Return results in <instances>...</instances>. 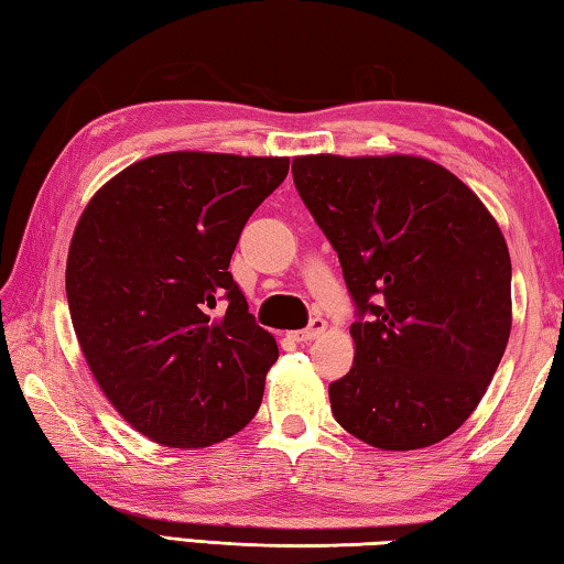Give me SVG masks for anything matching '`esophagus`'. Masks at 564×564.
<instances>
[{
  "instance_id": "1",
  "label": "esophagus",
  "mask_w": 564,
  "mask_h": 564,
  "mask_svg": "<svg viewBox=\"0 0 564 564\" xmlns=\"http://www.w3.org/2000/svg\"><path fill=\"white\" fill-rule=\"evenodd\" d=\"M323 333H326V321H323V318H311L308 326H305L303 330H293L291 338L295 343H308V340L321 338Z\"/></svg>"
}]
</instances>
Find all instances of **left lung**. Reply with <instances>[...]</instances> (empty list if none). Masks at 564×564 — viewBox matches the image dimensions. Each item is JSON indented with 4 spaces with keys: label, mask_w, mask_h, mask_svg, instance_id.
I'll use <instances>...</instances> for the list:
<instances>
[{
    "label": "left lung",
    "mask_w": 564,
    "mask_h": 564,
    "mask_svg": "<svg viewBox=\"0 0 564 564\" xmlns=\"http://www.w3.org/2000/svg\"><path fill=\"white\" fill-rule=\"evenodd\" d=\"M293 184L338 253L356 358L328 386L358 441L417 451L488 390L512 326L508 243L470 188L417 156H299Z\"/></svg>",
    "instance_id": "obj_1"
}]
</instances>
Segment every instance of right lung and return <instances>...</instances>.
<instances>
[{
  "instance_id": "obj_1",
  "label": "right lung",
  "mask_w": 564,
  "mask_h": 564,
  "mask_svg": "<svg viewBox=\"0 0 564 564\" xmlns=\"http://www.w3.org/2000/svg\"><path fill=\"white\" fill-rule=\"evenodd\" d=\"M289 159L174 151L137 161L76 224L66 301L121 417L166 447L226 441L256 415L279 346L228 263Z\"/></svg>"
}]
</instances>
